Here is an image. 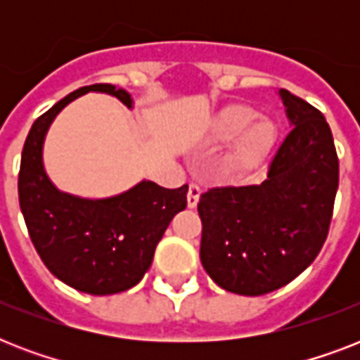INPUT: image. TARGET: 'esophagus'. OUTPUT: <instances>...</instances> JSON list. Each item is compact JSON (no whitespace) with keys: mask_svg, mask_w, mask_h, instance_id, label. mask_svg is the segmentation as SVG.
<instances>
[{"mask_svg":"<svg viewBox=\"0 0 360 360\" xmlns=\"http://www.w3.org/2000/svg\"><path fill=\"white\" fill-rule=\"evenodd\" d=\"M200 194H202L200 186L192 183V185L188 186V194H186V203H188V207H191V209L196 207L198 200H200Z\"/></svg>","mask_w":360,"mask_h":360,"instance_id":"1","label":"esophagus"}]
</instances>
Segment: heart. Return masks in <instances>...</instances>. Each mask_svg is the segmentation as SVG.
<instances>
[{
	"instance_id": "obj_1",
	"label": "heart",
	"mask_w": 360,
	"mask_h": 360,
	"mask_svg": "<svg viewBox=\"0 0 360 360\" xmlns=\"http://www.w3.org/2000/svg\"><path fill=\"white\" fill-rule=\"evenodd\" d=\"M256 112L243 104H230L214 115L209 124V140L214 143L233 141L228 164L236 169H248L267 157L276 143L278 129L271 120H257Z\"/></svg>"
}]
</instances>
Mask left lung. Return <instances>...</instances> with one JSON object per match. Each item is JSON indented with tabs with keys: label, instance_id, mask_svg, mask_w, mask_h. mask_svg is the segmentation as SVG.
Segmentation results:
<instances>
[{
	"label": "left lung",
	"instance_id": "8db88e82",
	"mask_svg": "<svg viewBox=\"0 0 360 360\" xmlns=\"http://www.w3.org/2000/svg\"><path fill=\"white\" fill-rule=\"evenodd\" d=\"M291 130L259 185L217 186L200 196V259L226 291L265 295L290 284L329 233L338 155L323 114L280 89Z\"/></svg>",
	"mask_w": 360,
	"mask_h": 360
}]
</instances>
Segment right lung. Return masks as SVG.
<instances>
[{"label":"right lung","mask_w":360,"mask_h":360,"mask_svg":"<svg viewBox=\"0 0 360 360\" xmlns=\"http://www.w3.org/2000/svg\"><path fill=\"white\" fill-rule=\"evenodd\" d=\"M101 91L132 108V98L112 84L76 89L44 112L22 149L18 200L31 243L48 271L84 293L112 295L130 290L151 267L155 248L175 214L186 207L188 186L164 188L141 181L106 200L59 192L42 166V141L61 110L80 95Z\"/></svg>","instance_id":"1"}]
</instances>
